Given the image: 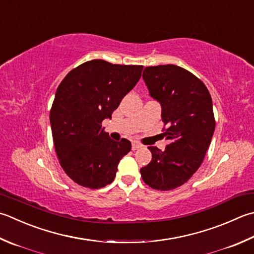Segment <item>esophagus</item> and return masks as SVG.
Listing matches in <instances>:
<instances>
[{"label":"esophagus","mask_w":254,"mask_h":254,"mask_svg":"<svg viewBox=\"0 0 254 254\" xmlns=\"http://www.w3.org/2000/svg\"><path fill=\"white\" fill-rule=\"evenodd\" d=\"M140 147H142V145L140 143H137V142H133L132 143V150L133 151H135V150H137V148H140Z\"/></svg>","instance_id":"1"}]
</instances>
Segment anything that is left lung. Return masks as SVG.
Wrapping results in <instances>:
<instances>
[{
    "label": "left lung",
    "instance_id": "left-lung-1",
    "mask_svg": "<svg viewBox=\"0 0 254 254\" xmlns=\"http://www.w3.org/2000/svg\"><path fill=\"white\" fill-rule=\"evenodd\" d=\"M144 82L162 106L165 151L148 146L152 161L141 168L144 183L157 190L185 184L199 168L215 132L210 93L203 82L175 64L146 67Z\"/></svg>",
    "mask_w": 254,
    "mask_h": 254
}]
</instances>
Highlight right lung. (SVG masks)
<instances>
[{
    "label": "right lung",
    "instance_id": "obj_1",
    "mask_svg": "<svg viewBox=\"0 0 254 254\" xmlns=\"http://www.w3.org/2000/svg\"><path fill=\"white\" fill-rule=\"evenodd\" d=\"M143 66L83 63L59 84L49 120L55 150L64 173L78 185L98 190L111 184L131 142L113 141L101 123L140 80Z\"/></svg>",
    "mask_w": 254,
    "mask_h": 254
}]
</instances>
